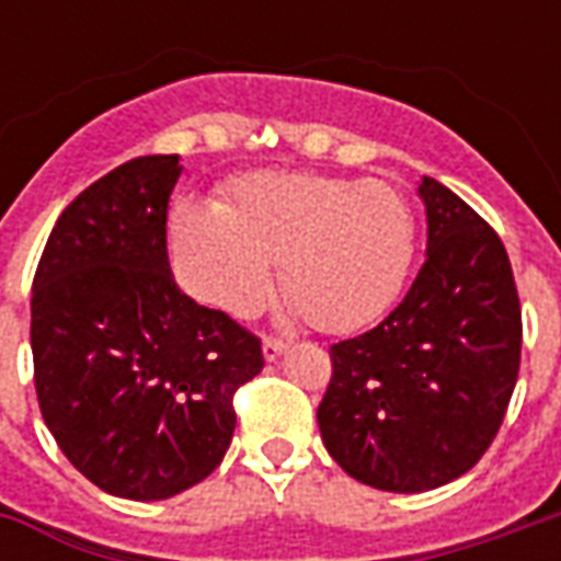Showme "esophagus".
I'll use <instances>...</instances> for the list:
<instances>
[{"instance_id": "1", "label": "esophagus", "mask_w": 561, "mask_h": 561, "mask_svg": "<svg viewBox=\"0 0 561 561\" xmlns=\"http://www.w3.org/2000/svg\"><path fill=\"white\" fill-rule=\"evenodd\" d=\"M261 345H264V357H267V360H276V357L285 354V348H288V342L276 340V336H264Z\"/></svg>"}]
</instances>
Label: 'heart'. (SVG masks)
Here are the masks:
<instances>
[{"instance_id": "b5f03b06", "label": "heart", "mask_w": 561, "mask_h": 561, "mask_svg": "<svg viewBox=\"0 0 561 561\" xmlns=\"http://www.w3.org/2000/svg\"><path fill=\"white\" fill-rule=\"evenodd\" d=\"M417 221L400 188L312 171H257L219 207L173 209L171 264L201 304L252 316L282 288L316 328L345 333L385 316L412 270Z\"/></svg>"}]
</instances>
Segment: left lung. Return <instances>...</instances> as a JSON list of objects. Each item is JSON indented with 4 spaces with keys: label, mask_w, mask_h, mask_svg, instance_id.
<instances>
[{
    "label": "left lung",
    "mask_w": 561,
    "mask_h": 561,
    "mask_svg": "<svg viewBox=\"0 0 561 561\" xmlns=\"http://www.w3.org/2000/svg\"><path fill=\"white\" fill-rule=\"evenodd\" d=\"M426 261L378 328L330 348L318 426L354 481L423 493L478 462L505 421L519 373L523 316L499 233L433 176Z\"/></svg>",
    "instance_id": "1"
}]
</instances>
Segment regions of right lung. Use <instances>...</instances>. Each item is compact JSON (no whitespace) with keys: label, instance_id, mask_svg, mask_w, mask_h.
<instances>
[{"label":"right lung","instance_id":"add662e5","mask_svg":"<svg viewBox=\"0 0 561 561\" xmlns=\"http://www.w3.org/2000/svg\"><path fill=\"white\" fill-rule=\"evenodd\" d=\"M180 156H140L56 219L32 282L42 417L99 490L171 499L231 445L233 393L264 366L261 340L173 282L168 201Z\"/></svg>","mask_w":561,"mask_h":561}]
</instances>
